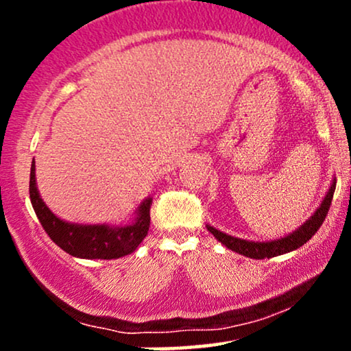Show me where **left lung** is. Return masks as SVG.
I'll list each match as a JSON object with an SVG mask.
<instances>
[{"instance_id": "8db88e82", "label": "left lung", "mask_w": 351, "mask_h": 351, "mask_svg": "<svg viewBox=\"0 0 351 351\" xmlns=\"http://www.w3.org/2000/svg\"><path fill=\"white\" fill-rule=\"evenodd\" d=\"M335 184H337V180H333L332 184H330L328 193L325 195L324 201H322V204L317 208V211L313 213L312 217H308V221H305L299 229H295V231L291 232L289 236L280 237V239L265 241V243H256V241H245V239H239V237L229 236L226 232H221L217 231L216 228L209 226V224L206 228L221 244H224L228 249H231V251L243 254L245 257H251V259H269V257H276V256H280V254L295 251V249H299L300 245L307 243L310 237L315 234L318 229H320L322 224H324L325 217H327V213L330 209V204H332L333 193H335Z\"/></svg>"}]
</instances>
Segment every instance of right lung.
<instances>
[{
  "instance_id": "add662e5",
  "label": "right lung",
  "mask_w": 351,
  "mask_h": 351,
  "mask_svg": "<svg viewBox=\"0 0 351 351\" xmlns=\"http://www.w3.org/2000/svg\"><path fill=\"white\" fill-rule=\"evenodd\" d=\"M29 198L36 216L47 236L62 251L80 259H119L132 254L148 234L152 198L142 201L135 221L127 226L108 224H74L58 217L46 206L36 186V165L33 158L29 178Z\"/></svg>"
}]
</instances>
